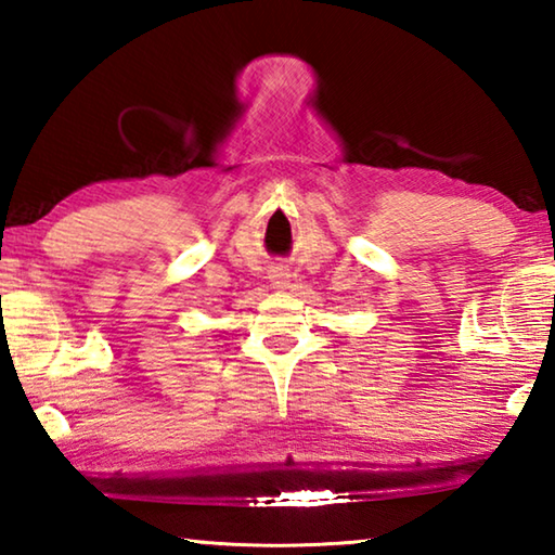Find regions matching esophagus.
Returning <instances> with one entry per match:
<instances>
[{
    "instance_id": "1",
    "label": "esophagus",
    "mask_w": 555,
    "mask_h": 555,
    "mask_svg": "<svg viewBox=\"0 0 555 555\" xmlns=\"http://www.w3.org/2000/svg\"><path fill=\"white\" fill-rule=\"evenodd\" d=\"M271 284H274L276 288H284L288 284V269L286 267L271 269Z\"/></svg>"
}]
</instances>
